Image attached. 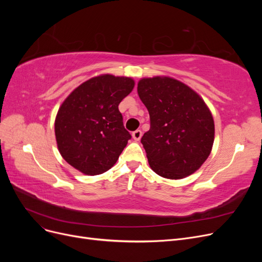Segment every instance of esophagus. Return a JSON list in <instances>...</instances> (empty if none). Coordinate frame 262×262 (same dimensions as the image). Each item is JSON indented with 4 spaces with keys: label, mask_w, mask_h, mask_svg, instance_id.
<instances>
[{
    "label": "esophagus",
    "mask_w": 262,
    "mask_h": 262,
    "mask_svg": "<svg viewBox=\"0 0 262 262\" xmlns=\"http://www.w3.org/2000/svg\"><path fill=\"white\" fill-rule=\"evenodd\" d=\"M132 137H133V139L136 140V141H139V140L142 138V131H141V130L133 131V132H132Z\"/></svg>",
    "instance_id": "1"
}]
</instances>
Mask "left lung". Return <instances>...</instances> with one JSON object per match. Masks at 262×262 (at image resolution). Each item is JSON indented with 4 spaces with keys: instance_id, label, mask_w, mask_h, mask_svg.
Instances as JSON below:
<instances>
[{
    "instance_id": "8db88e82",
    "label": "left lung",
    "mask_w": 262,
    "mask_h": 262,
    "mask_svg": "<svg viewBox=\"0 0 262 262\" xmlns=\"http://www.w3.org/2000/svg\"><path fill=\"white\" fill-rule=\"evenodd\" d=\"M140 99L150 128L141 139L157 175L181 179L201 167L214 142V121L204 100L186 84L168 76L142 78Z\"/></svg>"
}]
</instances>
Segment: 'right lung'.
Returning <instances> with one entry per match:
<instances>
[{
	"label": "right lung",
	"mask_w": 262,
	"mask_h": 262,
	"mask_svg": "<svg viewBox=\"0 0 262 262\" xmlns=\"http://www.w3.org/2000/svg\"><path fill=\"white\" fill-rule=\"evenodd\" d=\"M133 87L131 77L104 74L84 82L63 101L54 132L59 152L71 166L94 176L116 164L131 139L118 106Z\"/></svg>",
	"instance_id": "right-lung-1"
}]
</instances>
